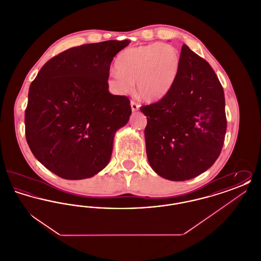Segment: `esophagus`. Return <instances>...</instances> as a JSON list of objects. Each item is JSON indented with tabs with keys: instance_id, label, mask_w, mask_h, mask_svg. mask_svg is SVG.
Masks as SVG:
<instances>
[{
	"instance_id": "1",
	"label": "esophagus",
	"mask_w": 261,
	"mask_h": 261,
	"mask_svg": "<svg viewBox=\"0 0 261 261\" xmlns=\"http://www.w3.org/2000/svg\"><path fill=\"white\" fill-rule=\"evenodd\" d=\"M130 105H131V109H132V112H137V111H139V109H140V105H139V103H137L136 101H134V100H131Z\"/></svg>"
}]
</instances>
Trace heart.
<instances>
[{
    "instance_id": "heart-1",
    "label": "heart",
    "mask_w": 261,
    "mask_h": 261,
    "mask_svg": "<svg viewBox=\"0 0 261 261\" xmlns=\"http://www.w3.org/2000/svg\"><path fill=\"white\" fill-rule=\"evenodd\" d=\"M116 72L108 83L116 94L138 93L147 100L161 99L169 92L180 68V56L172 45L158 43L128 48L116 58Z\"/></svg>"
}]
</instances>
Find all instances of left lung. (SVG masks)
<instances>
[{"mask_svg": "<svg viewBox=\"0 0 261 261\" xmlns=\"http://www.w3.org/2000/svg\"><path fill=\"white\" fill-rule=\"evenodd\" d=\"M141 112L148 121V161L162 178L190 180L218 159L227 129L223 88L210 63L187 45L169 92Z\"/></svg>", "mask_w": 261, "mask_h": 261, "instance_id": "1", "label": "left lung"}]
</instances>
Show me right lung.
Listing matches in <instances>:
<instances>
[{
    "label": "right lung",
    "mask_w": 261,
    "mask_h": 261,
    "mask_svg": "<svg viewBox=\"0 0 261 261\" xmlns=\"http://www.w3.org/2000/svg\"><path fill=\"white\" fill-rule=\"evenodd\" d=\"M129 40L70 48L31 83L25 136L34 156L67 180L91 178L111 161L113 140L131 115L130 100L109 91L110 68Z\"/></svg>",
    "instance_id": "right-lung-1"
}]
</instances>
